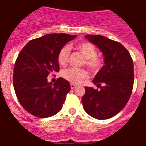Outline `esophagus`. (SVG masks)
Here are the masks:
<instances>
[{"instance_id":"esophagus-1","label":"esophagus","mask_w":146,"mask_h":146,"mask_svg":"<svg viewBox=\"0 0 146 146\" xmlns=\"http://www.w3.org/2000/svg\"><path fill=\"white\" fill-rule=\"evenodd\" d=\"M76 86L75 84H73V83H71L70 84V88L72 89H74L76 88Z\"/></svg>"}]
</instances>
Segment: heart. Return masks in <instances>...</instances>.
Segmentation results:
<instances>
[{
	"label": "heart",
	"mask_w": 146,
	"mask_h": 146,
	"mask_svg": "<svg viewBox=\"0 0 146 146\" xmlns=\"http://www.w3.org/2000/svg\"><path fill=\"white\" fill-rule=\"evenodd\" d=\"M76 49L86 58L85 64L94 73H97L103 65V60L97 57V49L93 44L89 42H81L76 46ZM70 56V50L67 45L60 48L57 54V61L60 65L66 66L68 64ZM62 76L73 84H80L89 78V73L83 69L70 68L62 72Z\"/></svg>",
	"instance_id": "1"
}]
</instances>
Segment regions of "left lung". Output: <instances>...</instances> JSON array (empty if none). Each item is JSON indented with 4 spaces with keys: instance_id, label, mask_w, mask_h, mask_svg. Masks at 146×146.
<instances>
[{
    "instance_id": "1",
    "label": "left lung",
    "mask_w": 146,
    "mask_h": 146,
    "mask_svg": "<svg viewBox=\"0 0 146 146\" xmlns=\"http://www.w3.org/2000/svg\"><path fill=\"white\" fill-rule=\"evenodd\" d=\"M85 37L101 50L104 65L92 80L100 89L85 87L82 105L92 117L109 119L126 106L131 96L134 82L133 61L129 51L120 42L102 35H86Z\"/></svg>"
}]
</instances>
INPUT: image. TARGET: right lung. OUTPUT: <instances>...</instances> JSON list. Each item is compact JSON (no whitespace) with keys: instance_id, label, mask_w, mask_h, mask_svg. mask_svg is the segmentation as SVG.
I'll list each match as a JSON object with an SVG mask.
<instances>
[{"instance_id":"1","label":"right lung","mask_w":146,"mask_h":146,"mask_svg":"<svg viewBox=\"0 0 146 146\" xmlns=\"http://www.w3.org/2000/svg\"><path fill=\"white\" fill-rule=\"evenodd\" d=\"M76 37L64 33L48 34L29 41L18 55L13 83L18 101L31 114L46 118L62 109L70 85L61 77L54 83L48 82V76L59 72L58 52Z\"/></svg>"}]
</instances>
